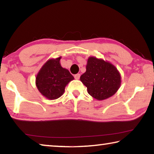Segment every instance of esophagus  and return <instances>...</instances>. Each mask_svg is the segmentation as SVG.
Listing matches in <instances>:
<instances>
[{"instance_id":"obj_1","label":"esophagus","mask_w":154,"mask_h":154,"mask_svg":"<svg viewBox=\"0 0 154 154\" xmlns=\"http://www.w3.org/2000/svg\"><path fill=\"white\" fill-rule=\"evenodd\" d=\"M74 77H75V79H79V78H80V74L78 73V74L75 75Z\"/></svg>"}]
</instances>
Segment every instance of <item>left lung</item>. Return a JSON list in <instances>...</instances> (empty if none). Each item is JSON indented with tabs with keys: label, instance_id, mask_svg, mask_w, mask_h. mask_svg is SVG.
I'll return each instance as SVG.
<instances>
[{
	"label": "left lung",
	"instance_id": "obj_1",
	"mask_svg": "<svg viewBox=\"0 0 154 154\" xmlns=\"http://www.w3.org/2000/svg\"><path fill=\"white\" fill-rule=\"evenodd\" d=\"M80 80L87 87L88 94L98 100L111 97L121 85V76L116 67L93 56L88 58L86 71Z\"/></svg>",
	"mask_w": 154,
	"mask_h": 154
}]
</instances>
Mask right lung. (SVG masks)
I'll list each match as a JSON object with an SVG mask.
<instances>
[{
    "label": "right lung",
    "instance_id": "obj_1",
    "mask_svg": "<svg viewBox=\"0 0 154 154\" xmlns=\"http://www.w3.org/2000/svg\"><path fill=\"white\" fill-rule=\"evenodd\" d=\"M61 57L50 59L41 67L36 77V85L41 94L49 100L60 97L66 85L74 77L60 63Z\"/></svg>",
    "mask_w": 154,
    "mask_h": 154
}]
</instances>
